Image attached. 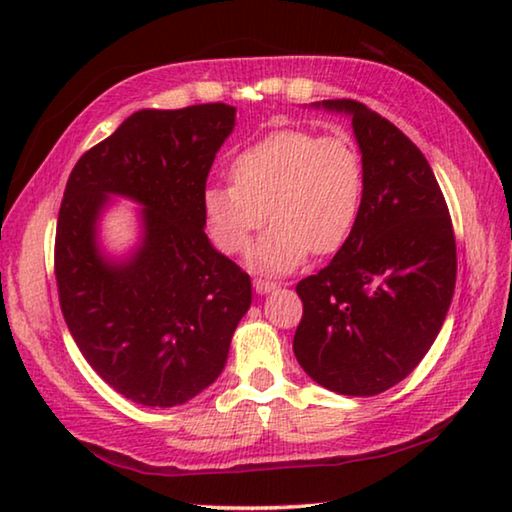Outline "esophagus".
Listing matches in <instances>:
<instances>
[{
  "mask_svg": "<svg viewBox=\"0 0 512 512\" xmlns=\"http://www.w3.org/2000/svg\"><path fill=\"white\" fill-rule=\"evenodd\" d=\"M253 287H255L257 293H271V291L277 289V284L271 282V280H266V277H255Z\"/></svg>",
  "mask_w": 512,
  "mask_h": 512,
  "instance_id": "1",
  "label": "esophagus"
}]
</instances>
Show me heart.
Listing matches in <instances>:
<instances>
[{
  "label": "heart",
  "instance_id": "b5f03b06",
  "mask_svg": "<svg viewBox=\"0 0 512 512\" xmlns=\"http://www.w3.org/2000/svg\"><path fill=\"white\" fill-rule=\"evenodd\" d=\"M235 183L203 194L207 230L223 253H241L268 216L273 225L248 253L266 273L293 271L311 253L339 250L363 203V160L350 135L282 128L232 162Z\"/></svg>",
  "mask_w": 512,
  "mask_h": 512
}]
</instances>
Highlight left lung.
<instances>
[{"label":"left lung","mask_w":512,"mask_h":512,"mask_svg":"<svg viewBox=\"0 0 512 512\" xmlns=\"http://www.w3.org/2000/svg\"><path fill=\"white\" fill-rule=\"evenodd\" d=\"M352 119L363 203L323 271L298 282L293 352L327 391L370 397L400 384L436 341L452 305L456 241L427 158L400 128L352 99L311 103Z\"/></svg>","instance_id":"8db88e82"}]
</instances>
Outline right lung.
I'll return each instance as SVG.
<instances>
[{
    "label": "right lung",
    "instance_id": "add662e5",
    "mask_svg": "<svg viewBox=\"0 0 512 512\" xmlns=\"http://www.w3.org/2000/svg\"><path fill=\"white\" fill-rule=\"evenodd\" d=\"M237 108L137 110L69 173L56 228L65 323L94 372L126 400L178 406L228 361L250 307L248 273L205 235L203 194ZM110 195L141 205V241L112 258L98 241Z\"/></svg>",
    "mask_w": 512,
    "mask_h": 512
}]
</instances>
